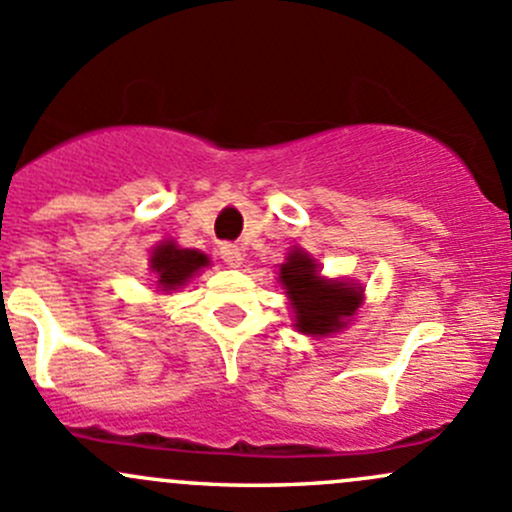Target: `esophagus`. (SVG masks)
Returning a JSON list of instances; mask_svg holds the SVG:
<instances>
[{"instance_id":"34e87169","label":"esophagus","mask_w":512,"mask_h":512,"mask_svg":"<svg viewBox=\"0 0 512 512\" xmlns=\"http://www.w3.org/2000/svg\"><path fill=\"white\" fill-rule=\"evenodd\" d=\"M220 257H223L225 265H230V267L242 265V250L238 245H233V242H228V245L220 247Z\"/></svg>"}]
</instances>
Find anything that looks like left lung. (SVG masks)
Masks as SVG:
<instances>
[{
    "label": "left lung",
    "mask_w": 512,
    "mask_h": 512,
    "mask_svg": "<svg viewBox=\"0 0 512 512\" xmlns=\"http://www.w3.org/2000/svg\"><path fill=\"white\" fill-rule=\"evenodd\" d=\"M279 282L292 299L297 328L311 336H326L346 326L360 306V289L346 282H326L316 272V262L306 252H289L279 272Z\"/></svg>",
    "instance_id": "left-lung-1"
}]
</instances>
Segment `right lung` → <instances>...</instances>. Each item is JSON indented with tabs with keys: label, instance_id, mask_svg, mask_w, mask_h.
I'll use <instances>...</instances> for the list:
<instances>
[{
	"label": "right lung",
	"instance_id": "obj_1",
	"mask_svg": "<svg viewBox=\"0 0 512 512\" xmlns=\"http://www.w3.org/2000/svg\"><path fill=\"white\" fill-rule=\"evenodd\" d=\"M208 265V257L198 250H181L174 242H164L154 250L152 270L157 272V284L164 292L184 287L201 267Z\"/></svg>",
	"mask_w": 512,
	"mask_h": 512
}]
</instances>
